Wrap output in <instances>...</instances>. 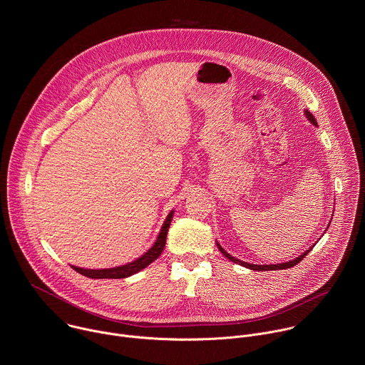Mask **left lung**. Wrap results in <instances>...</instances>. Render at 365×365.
<instances>
[{"label": "left lung", "instance_id": "8db88e82", "mask_svg": "<svg viewBox=\"0 0 365 365\" xmlns=\"http://www.w3.org/2000/svg\"><path fill=\"white\" fill-rule=\"evenodd\" d=\"M304 115H306V118L314 124L315 127H318V121L315 120V117L312 115L307 110H304ZM332 220V218H331ZM331 224V222H329ZM329 224H328V227H327V230L329 228ZM325 230V231H327ZM217 245H218V248H220V251L224 254V257H227L228 259H231L232 263H237V264H240V266H242V267H247V269H250V270H257V272H269V270H284V269H290V267H293V266H296L299 262H302V259L304 258V255H307V252L314 248V245L312 247H309V250H306L304 252H302L299 257H296V258H293V259H290V262H286V263H279V264H251V263H245V262H241V259H238V258H235V257H232L231 254H228L222 247H221V244L217 241Z\"/></svg>", "mask_w": 365, "mask_h": 365}]
</instances>
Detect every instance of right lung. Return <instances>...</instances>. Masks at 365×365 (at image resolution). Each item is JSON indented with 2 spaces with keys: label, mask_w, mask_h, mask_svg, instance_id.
I'll return each instance as SVG.
<instances>
[{
  "label": "right lung",
  "mask_w": 365,
  "mask_h": 365,
  "mask_svg": "<svg viewBox=\"0 0 365 365\" xmlns=\"http://www.w3.org/2000/svg\"><path fill=\"white\" fill-rule=\"evenodd\" d=\"M173 214H175V211L172 210L169 212V215L166 217V221L163 222L162 230H160L158 238H155L154 244L143 255H140L137 259H134V262H130L124 266H118V267H113V269H82V267H76V266H72V269L89 279H125V277H130V276L141 272L143 269L150 266L154 259H158L160 257V254L166 245V237H168L170 222L173 220Z\"/></svg>",
  "instance_id": "obj_1"
}]
</instances>
